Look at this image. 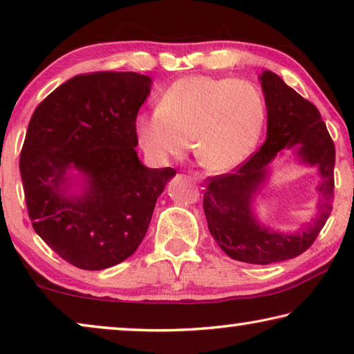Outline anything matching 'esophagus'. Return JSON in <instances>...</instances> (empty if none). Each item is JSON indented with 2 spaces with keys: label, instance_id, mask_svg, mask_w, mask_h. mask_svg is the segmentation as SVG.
<instances>
[{
  "label": "esophagus",
  "instance_id": "esophagus-1",
  "mask_svg": "<svg viewBox=\"0 0 354 354\" xmlns=\"http://www.w3.org/2000/svg\"><path fill=\"white\" fill-rule=\"evenodd\" d=\"M190 179H194L195 183H201L203 179H205V178H203L201 173H198V171H194V173H190Z\"/></svg>",
  "mask_w": 354,
  "mask_h": 354
}]
</instances>
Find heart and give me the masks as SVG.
<instances>
[{
	"label": "heart",
	"mask_w": 354,
	"mask_h": 354,
	"mask_svg": "<svg viewBox=\"0 0 354 354\" xmlns=\"http://www.w3.org/2000/svg\"><path fill=\"white\" fill-rule=\"evenodd\" d=\"M266 106L257 88L230 77L185 76L160 95L158 109L136 117V137L149 158H183L194 143L198 162L211 171L243 164L259 140Z\"/></svg>",
	"instance_id": "b5f03b06"
}]
</instances>
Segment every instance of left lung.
<instances>
[{
  "label": "left lung",
  "instance_id": "left-lung-1",
  "mask_svg": "<svg viewBox=\"0 0 354 354\" xmlns=\"http://www.w3.org/2000/svg\"><path fill=\"white\" fill-rule=\"evenodd\" d=\"M267 106V139L232 173L207 179L203 209L211 236L232 259L267 263L293 259L306 251L333 211L335 149L317 107L273 73L259 76ZM297 148L304 163L315 165L322 181L316 218L297 233L270 232L257 221L252 201L268 177V165L279 151Z\"/></svg>",
  "mask_w": 354,
  "mask_h": 354
}]
</instances>
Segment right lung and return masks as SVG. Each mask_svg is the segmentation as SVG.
Here are the masks:
<instances>
[{"label":"right lung","mask_w":354,"mask_h":354,"mask_svg":"<svg viewBox=\"0 0 354 354\" xmlns=\"http://www.w3.org/2000/svg\"><path fill=\"white\" fill-rule=\"evenodd\" d=\"M151 80L134 71L71 77L34 111L20 154L29 218L51 250L82 270L123 262L139 247L176 171L148 169L134 122ZM76 169L82 192L70 194ZM80 183V181H77Z\"/></svg>","instance_id":"obj_1"}]
</instances>
